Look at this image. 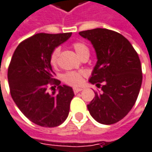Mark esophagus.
<instances>
[{"label": "esophagus", "mask_w": 152, "mask_h": 152, "mask_svg": "<svg viewBox=\"0 0 152 152\" xmlns=\"http://www.w3.org/2000/svg\"><path fill=\"white\" fill-rule=\"evenodd\" d=\"M82 89H83L82 88H77V87H75V88H73V92H74V93H79V92H80Z\"/></svg>", "instance_id": "1"}]
</instances>
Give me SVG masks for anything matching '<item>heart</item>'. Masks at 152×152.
I'll list each match as a JSON object with an SVG mask.
<instances>
[{"instance_id": "heart-1", "label": "heart", "mask_w": 152, "mask_h": 152, "mask_svg": "<svg viewBox=\"0 0 152 152\" xmlns=\"http://www.w3.org/2000/svg\"><path fill=\"white\" fill-rule=\"evenodd\" d=\"M72 47H73L74 50L76 51V53L80 56H81L85 54H89V49H88V46L86 44H84L83 42H75V43H73ZM59 52H60V48H56L53 50V52L51 53L50 63L52 65L56 64L57 58L59 56ZM84 75H85L84 72H68L63 75V80L69 85L77 86V85L81 83Z\"/></svg>"}]
</instances>
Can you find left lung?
<instances>
[{"label":"left lung","instance_id":"8db88e82","mask_svg":"<svg viewBox=\"0 0 152 152\" xmlns=\"http://www.w3.org/2000/svg\"><path fill=\"white\" fill-rule=\"evenodd\" d=\"M93 45L97 57L89 82L102 92L88 104L90 115L99 123L112 125L133 108L142 86V74L138 54L120 34L104 28L79 33Z\"/></svg>","mask_w":152,"mask_h":152}]
</instances>
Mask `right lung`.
Wrapping results in <instances>:
<instances>
[{
	"instance_id": "obj_1",
	"label": "right lung",
	"mask_w": 152,
	"mask_h": 152,
	"mask_svg": "<svg viewBox=\"0 0 152 152\" xmlns=\"http://www.w3.org/2000/svg\"><path fill=\"white\" fill-rule=\"evenodd\" d=\"M72 33L38 34L22 41L16 48L9 69L10 95L28 119L45 127L61 125L68 117L73 90L53 79L50 56L53 50L71 37ZM48 84H56L58 90L49 94Z\"/></svg>"
}]
</instances>
